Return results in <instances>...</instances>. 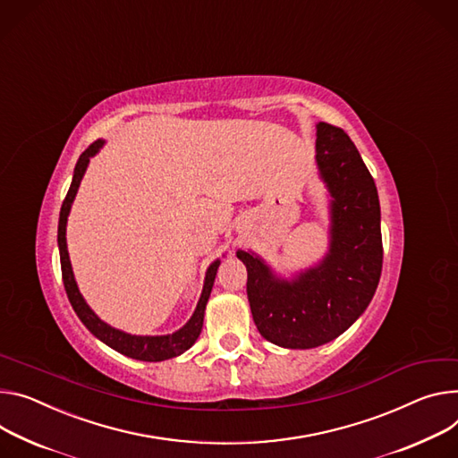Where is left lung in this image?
Masks as SVG:
<instances>
[{
	"label": "left lung",
	"instance_id": "obj_1",
	"mask_svg": "<svg viewBox=\"0 0 458 458\" xmlns=\"http://www.w3.org/2000/svg\"><path fill=\"white\" fill-rule=\"evenodd\" d=\"M316 130L318 170L332 199L327 256L288 281L254 252H237L254 323L284 349H312L344 335L369 307L382 274L377 184L342 128L319 122Z\"/></svg>",
	"mask_w": 458,
	"mask_h": 458
}]
</instances>
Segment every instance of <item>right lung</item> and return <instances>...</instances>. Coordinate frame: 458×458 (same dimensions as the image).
<instances>
[{"instance_id": "add662e5", "label": "right lung", "mask_w": 458, "mask_h": 458, "mask_svg": "<svg viewBox=\"0 0 458 458\" xmlns=\"http://www.w3.org/2000/svg\"><path fill=\"white\" fill-rule=\"evenodd\" d=\"M106 144V140L98 139L95 140L84 153L80 155L76 165H74V174H72V182L71 188L64 199L62 210H60V221H58V248H60V265H62V277H64V286L67 298L76 312V316L80 318V321L84 323L93 336H97L100 342H104L106 345H109L111 349H114L116 352L130 356L133 360H140V361H162V360H170L175 358L179 354H182L184 351H188L199 338L200 330H202V321H204V309L208 303V298H210L212 286L217 276V268L221 265V261H214L206 270V277H204V286H202V294L199 298L197 309L193 312V316L190 318V321L179 328L174 335H165V336H135V335H128V332L118 330L111 325H107L106 321H102L86 303L84 296L80 294L78 284L74 281V274H72V267L69 261V252H67V239H65V230H67V217L71 212V204L76 197L78 186L81 182V177H84L89 158L95 157L100 148Z\"/></svg>"}]
</instances>
